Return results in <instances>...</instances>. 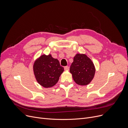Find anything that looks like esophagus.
<instances>
[{
    "label": "esophagus",
    "mask_w": 128,
    "mask_h": 128,
    "mask_svg": "<svg viewBox=\"0 0 128 128\" xmlns=\"http://www.w3.org/2000/svg\"><path fill=\"white\" fill-rule=\"evenodd\" d=\"M64 70H70V68L68 66H65L64 67Z\"/></svg>",
    "instance_id": "34e87169"
}]
</instances>
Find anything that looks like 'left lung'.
Wrapping results in <instances>:
<instances>
[{
    "label": "left lung",
    "instance_id": "8db88e82",
    "mask_svg": "<svg viewBox=\"0 0 128 128\" xmlns=\"http://www.w3.org/2000/svg\"><path fill=\"white\" fill-rule=\"evenodd\" d=\"M70 71L77 84L86 86L94 77L96 68L92 60L85 54L77 53L74 58Z\"/></svg>",
    "mask_w": 128,
    "mask_h": 128
}]
</instances>
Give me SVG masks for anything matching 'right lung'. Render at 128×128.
Listing matches in <instances>:
<instances>
[{
  "mask_svg": "<svg viewBox=\"0 0 128 128\" xmlns=\"http://www.w3.org/2000/svg\"><path fill=\"white\" fill-rule=\"evenodd\" d=\"M33 71L38 83L48 88L56 84L64 72V68L60 65L58 59L53 58L49 54L40 56L35 60Z\"/></svg>",
  "mask_w": 128,
  "mask_h": 128,
  "instance_id": "1",
  "label": "right lung"
}]
</instances>
